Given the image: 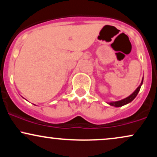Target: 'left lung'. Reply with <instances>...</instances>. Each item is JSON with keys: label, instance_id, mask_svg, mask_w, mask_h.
Instances as JSON below:
<instances>
[{"label": "left lung", "instance_id": "obj_1", "mask_svg": "<svg viewBox=\"0 0 157 157\" xmlns=\"http://www.w3.org/2000/svg\"><path fill=\"white\" fill-rule=\"evenodd\" d=\"M142 82H143V78H142L141 84H140V86H139V87L137 88V89L135 90V91H134V93L131 94L129 97H126V98L123 99V100H120V101L109 102V105H112V106H115V107H120V106L126 105V104H128V103H129V102H131L133 100H134L135 97H136V95H137V94L139 93V91H140V88H141V86H142Z\"/></svg>", "mask_w": 157, "mask_h": 157}]
</instances>
